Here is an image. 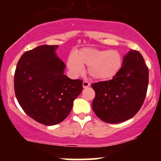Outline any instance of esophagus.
I'll return each instance as SVG.
<instances>
[{
    "mask_svg": "<svg viewBox=\"0 0 161 161\" xmlns=\"http://www.w3.org/2000/svg\"><path fill=\"white\" fill-rule=\"evenodd\" d=\"M90 86V83L88 82V81H84L82 83V86L83 88H88V86Z\"/></svg>",
    "mask_w": 161,
    "mask_h": 161,
    "instance_id": "34e87169",
    "label": "esophagus"
}]
</instances>
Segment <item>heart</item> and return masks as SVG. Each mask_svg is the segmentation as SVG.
I'll list each match as a JSON object with an SVG mask.
<instances>
[{"label":"heart","instance_id":"obj_1","mask_svg":"<svg viewBox=\"0 0 161 161\" xmlns=\"http://www.w3.org/2000/svg\"><path fill=\"white\" fill-rule=\"evenodd\" d=\"M67 67L74 75L80 74L83 66H88V73L97 81L110 80L115 77L123 65V56L116 50L83 48L68 57Z\"/></svg>","mask_w":161,"mask_h":161}]
</instances>
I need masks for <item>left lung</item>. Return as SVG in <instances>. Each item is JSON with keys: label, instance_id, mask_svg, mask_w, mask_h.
I'll list each match as a JSON object with an SVG mask.
<instances>
[{"label": "left lung", "instance_id": "1", "mask_svg": "<svg viewBox=\"0 0 161 161\" xmlns=\"http://www.w3.org/2000/svg\"><path fill=\"white\" fill-rule=\"evenodd\" d=\"M148 86V68L142 54L131 51L124 57L115 77L95 82L92 109L97 117L108 123L124 122L137 114L145 101Z\"/></svg>", "mask_w": 161, "mask_h": 161}]
</instances>
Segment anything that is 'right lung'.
<instances>
[{
  "label": "right lung",
  "instance_id": "add662e5",
  "mask_svg": "<svg viewBox=\"0 0 161 161\" xmlns=\"http://www.w3.org/2000/svg\"><path fill=\"white\" fill-rule=\"evenodd\" d=\"M58 45H42L25 51L14 74L18 102L27 115L46 125L60 123L82 91V80L64 74V63L57 56Z\"/></svg>",
  "mask_w": 161,
  "mask_h": 161
}]
</instances>
